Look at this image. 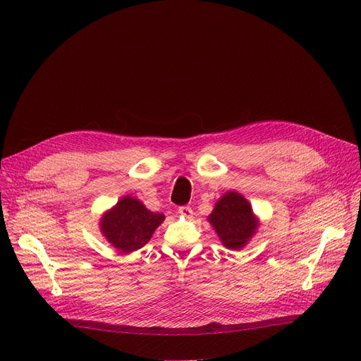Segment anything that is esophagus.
<instances>
[{
  "mask_svg": "<svg viewBox=\"0 0 361 361\" xmlns=\"http://www.w3.org/2000/svg\"><path fill=\"white\" fill-rule=\"evenodd\" d=\"M178 212H179V215H182L185 218H191L192 216V209H191L190 206H180Z\"/></svg>",
  "mask_w": 361,
  "mask_h": 361,
  "instance_id": "1",
  "label": "esophagus"
}]
</instances>
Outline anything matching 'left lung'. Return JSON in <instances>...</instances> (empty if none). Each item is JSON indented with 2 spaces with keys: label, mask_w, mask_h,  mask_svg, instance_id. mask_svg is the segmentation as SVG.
I'll return each mask as SVG.
<instances>
[{
  "label": "left lung",
  "mask_w": 361,
  "mask_h": 361,
  "mask_svg": "<svg viewBox=\"0 0 361 361\" xmlns=\"http://www.w3.org/2000/svg\"><path fill=\"white\" fill-rule=\"evenodd\" d=\"M207 221L228 250L244 248L260 224L250 202L236 191H227L221 195Z\"/></svg>",
  "instance_id": "obj_1"
}]
</instances>
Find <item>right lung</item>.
I'll return each mask as SVG.
<instances>
[{
    "label": "right lung",
    "mask_w": 361,
    "mask_h": 361,
    "mask_svg": "<svg viewBox=\"0 0 361 361\" xmlns=\"http://www.w3.org/2000/svg\"><path fill=\"white\" fill-rule=\"evenodd\" d=\"M164 220V214L152 212L141 200L125 195L111 209L104 212L99 228L102 236L114 248L122 253H133L150 241Z\"/></svg>",
    "instance_id": "right-lung-1"
}]
</instances>
